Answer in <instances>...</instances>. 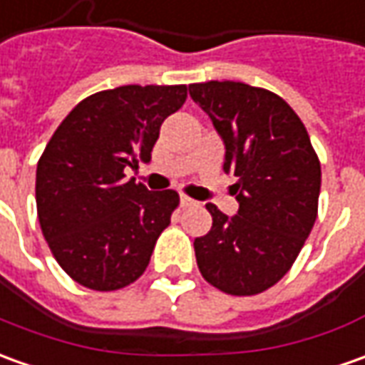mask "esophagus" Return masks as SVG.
Wrapping results in <instances>:
<instances>
[{"mask_svg": "<svg viewBox=\"0 0 365 365\" xmlns=\"http://www.w3.org/2000/svg\"><path fill=\"white\" fill-rule=\"evenodd\" d=\"M180 205H182V207H192V205H195V202H193L192 197H187V195H182V197H180Z\"/></svg>", "mask_w": 365, "mask_h": 365, "instance_id": "obj_1", "label": "esophagus"}]
</instances>
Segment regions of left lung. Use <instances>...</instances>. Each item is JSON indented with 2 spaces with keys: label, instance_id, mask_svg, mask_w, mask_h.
<instances>
[{
  "label": "left lung",
  "instance_id": "1",
  "mask_svg": "<svg viewBox=\"0 0 365 365\" xmlns=\"http://www.w3.org/2000/svg\"><path fill=\"white\" fill-rule=\"evenodd\" d=\"M190 96L224 140L240 203L232 217L205 203L214 224L193 242L197 267L225 294H262L289 272L318 217V155L296 111L267 89L205 81Z\"/></svg>",
  "mask_w": 365,
  "mask_h": 365
}]
</instances>
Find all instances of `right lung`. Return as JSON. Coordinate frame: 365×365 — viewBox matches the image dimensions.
Wrapping results in <instances>:
<instances>
[{
    "mask_svg": "<svg viewBox=\"0 0 365 365\" xmlns=\"http://www.w3.org/2000/svg\"><path fill=\"white\" fill-rule=\"evenodd\" d=\"M185 86H121L79 101L37 162L39 225L58 264L96 292L130 286L180 203L173 190L148 192L125 168L150 162Z\"/></svg>",
    "mask_w": 365,
    "mask_h": 365,
    "instance_id": "right-lung-1",
    "label": "right lung"
}]
</instances>
